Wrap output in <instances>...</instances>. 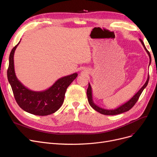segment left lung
<instances>
[{"mask_svg":"<svg viewBox=\"0 0 157 157\" xmlns=\"http://www.w3.org/2000/svg\"><path fill=\"white\" fill-rule=\"evenodd\" d=\"M139 40L141 41V43L143 44L146 53H147L148 56H149V57H150V64H149V65H150L151 64V58L150 53L149 52L147 51V49H146V46H145V45L143 43V41L142 40V39H139ZM149 79H150V77H149V74H148V76H147V78L146 83L141 88V89H140L139 91L132 97L129 101H128L125 104H123L121 105L120 106L118 107L117 108L114 109H106L102 108H101V107L97 105L94 102L93 97H92V87H91V85H90V84L88 83V88L87 89L86 94H87V97H88V101L89 104L91 105L92 108L93 109H94L95 111H97L98 113H100L101 114H104V115H116V114H121V113H123L127 112V111H129L132 108V107L135 105V104L137 102V101H138L140 95H141V94H142L144 89L147 86L148 81H149Z\"/></svg>","mask_w":157,"mask_h":157,"instance_id":"obj_1","label":"left lung"}]
</instances>
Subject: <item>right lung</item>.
<instances>
[{
  "label": "right lung",
  "mask_w": 157,
  "mask_h": 157,
  "mask_svg": "<svg viewBox=\"0 0 157 157\" xmlns=\"http://www.w3.org/2000/svg\"><path fill=\"white\" fill-rule=\"evenodd\" d=\"M20 42L11 50L7 69V79L12 88L15 100L20 108L32 114L46 116L60 109L67 87L78 76V73L58 79L49 88L44 91L36 92L25 86L16 78L14 67V54Z\"/></svg>",
  "instance_id": "1"
}]
</instances>
